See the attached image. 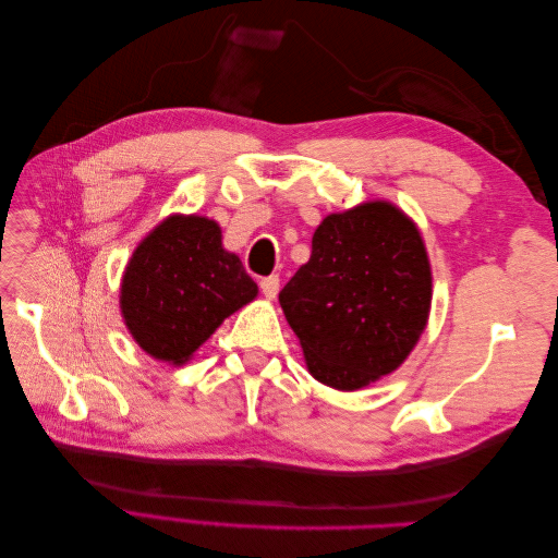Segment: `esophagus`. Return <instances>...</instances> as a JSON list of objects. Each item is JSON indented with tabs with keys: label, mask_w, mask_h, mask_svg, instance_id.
Returning <instances> with one entry per match:
<instances>
[{
	"label": "esophagus",
	"mask_w": 558,
	"mask_h": 558,
	"mask_svg": "<svg viewBox=\"0 0 558 558\" xmlns=\"http://www.w3.org/2000/svg\"><path fill=\"white\" fill-rule=\"evenodd\" d=\"M260 291L267 300H275L279 293V277H265L260 279Z\"/></svg>",
	"instance_id": "esophagus-1"
}]
</instances>
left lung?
<instances>
[{
    "label": "left lung",
    "mask_w": 558,
    "mask_h": 558,
    "mask_svg": "<svg viewBox=\"0 0 558 558\" xmlns=\"http://www.w3.org/2000/svg\"><path fill=\"white\" fill-rule=\"evenodd\" d=\"M430 300L424 238L388 199L328 214L310 260L279 293L310 375L337 391L398 369L426 330Z\"/></svg>",
    "instance_id": "obj_1"
}]
</instances>
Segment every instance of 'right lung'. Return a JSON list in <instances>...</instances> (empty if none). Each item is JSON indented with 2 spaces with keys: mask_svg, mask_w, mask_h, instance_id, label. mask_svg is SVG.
Returning <instances> with one entry per match:
<instances>
[{
  "mask_svg": "<svg viewBox=\"0 0 558 558\" xmlns=\"http://www.w3.org/2000/svg\"><path fill=\"white\" fill-rule=\"evenodd\" d=\"M221 226L197 214H170L132 251L121 279V316L132 340L156 361L183 365L223 320L256 300Z\"/></svg>",
  "mask_w": 558,
  "mask_h": 558,
  "instance_id": "obj_1",
  "label": "right lung"
}]
</instances>
